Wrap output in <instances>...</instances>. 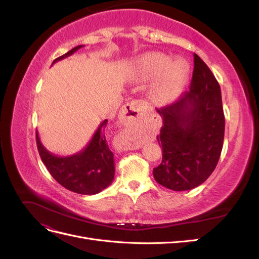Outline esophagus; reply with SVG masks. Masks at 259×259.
<instances>
[{"instance_id": "esophagus-1", "label": "esophagus", "mask_w": 259, "mask_h": 259, "mask_svg": "<svg viewBox=\"0 0 259 259\" xmlns=\"http://www.w3.org/2000/svg\"><path fill=\"white\" fill-rule=\"evenodd\" d=\"M140 101L134 100L132 103H128L125 105L122 109L123 115L126 117L130 127L123 130L119 137H117V142H119V148L121 150L127 151V150H136V149L140 148V140L135 135V127L138 125L140 117H142V112H140Z\"/></svg>"}]
</instances>
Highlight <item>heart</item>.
Segmentation results:
<instances>
[{
  "label": "heart",
  "mask_w": 259,
  "mask_h": 259,
  "mask_svg": "<svg viewBox=\"0 0 259 259\" xmlns=\"http://www.w3.org/2000/svg\"><path fill=\"white\" fill-rule=\"evenodd\" d=\"M190 66L182 57L171 59L162 53H148L135 62V77L140 82L153 81L149 97L155 105H168L175 101L187 88Z\"/></svg>",
  "instance_id": "heart-1"
}]
</instances>
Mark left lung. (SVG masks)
<instances>
[{
    "label": "left lung",
    "instance_id": "1",
    "mask_svg": "<svg viewBox=\"0 0 259 259\" xmlns=\"http://www.w3.org/2000/svg\"><path fill=\"white\" fill-rule=\"evenodd\" d=\"M190 91L158 109L163 125L158 135L162 162L153 168L156 183L174 191L190 190L213 173L222 153L225 115L214 74L197 54Z\"/></svg>",
    "mask_w": 259,
    "mask_h": 259
}]
</instances>
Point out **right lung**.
Returning <instances> with one entry per match:
<instances>
[{"mask_svg": "<svg viewBox=\"0 0 259 259\" xmlns=\"http://www.w3.org/2000/svg\"><path fill=\"white\" fill-rule=\"evenodd\" d=\"M84 45L75 46L53 64L71 56ZM108 120L101 122L91 142L83 150L72 155L58 156L50 152L38 137L36 132V145L41 159L55 180L66 189L79 194H96L111 185L114 178L113 153L108 147L105 127Z\"/></svg>", "mask_w": 259, "mask_h": 259, "instance_id": "right-lung-1", "label": "right lung"}]
</instances>
